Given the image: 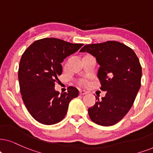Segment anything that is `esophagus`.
Returning a JSON list of instances; mask_svg holds the SVG:
<instances>
[{
	"mask_svg": "<svg viewBox=\"0 0 153 153\" xmlns=\"http://www.w3.org/2000/svg\"><path fill=\"white\" fill-rule=\"evenodd\" d=\"M80 94H81V95H84V94H88V92H87V91H85V90H81L80 91Z\"/></svg>",
	"mask_w": 153,
	"mask_h": 153,
	"instance_id": "34e87169",
	"label": "esophagus"
}]
</instances>
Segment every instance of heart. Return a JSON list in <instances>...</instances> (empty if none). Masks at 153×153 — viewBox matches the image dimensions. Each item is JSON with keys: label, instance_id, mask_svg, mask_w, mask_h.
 Instances as JSON below:
<instances>
[{"label": "heart", "instance_id": "heart-1", "mask_svg": "<svg viewBox=\"0 0 153 153\" xmlns=\"http://www.w3.org/2000/svg\"><path fill=\"white\" fill-rule=\"evenodd\" d=\"M80 82H81V83H85V81L84 80H82L80 81Z\"/></svg>", "mask_w": 153, "mask_h": 153}]
</instances>
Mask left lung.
<instances>
[{
  "label": "left lung",
  "mask_w": 153,
  "mask_h": 153,
  "mask_svg": "<svg viewBox=\"0 0 153 153\" xmlns=\"http://www.w3.org/2000/svg\"><path fill=\"white\" fill-rule=\"evenodd\" d=\"M80 52H88L100 65L97 77L102 90L107 93L89 108L90 119L97 124L110 126L128 113L140 88L142 68L135 52L116 41L88 44Z\"/></svg>",
  "instance_id": "1"
}]
</instances>
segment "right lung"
<instances>
[{
    "instance_id": "1",
    "label": "right lung",
    "mask_w": 153,
    "mask_h": 153,
    "mask_svg": "<svg viewBox=\"0 0 153 153\" xmlns=\"http://www.w3.org/2000/svg\"><path fill=\"white\" fill-rule=\"evenodd\" d=\"M82 45L44 38L34 42L23 53L18 70L20 92L27 109L38 122L59 123L66 114L70 102L78 96L74 87L61 94L54 87L62 73L61 63Z\"/></svg>"
}]
</instances>
